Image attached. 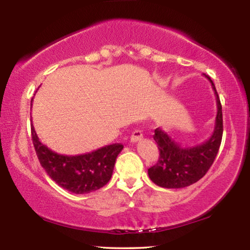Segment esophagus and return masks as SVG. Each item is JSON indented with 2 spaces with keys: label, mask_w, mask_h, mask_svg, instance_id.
<instances>
[{
  "label": "esophagus",
  "mask_w": 250,
  "mask_h": 250,
  "mask_svg": "<svg viewBox=\"0 0 250 250\" xmlns=\"http://www.w3.org/2000/svg\"><path fill=\"white\" fill-rule=\"evenodd\" d=\"M143 138V134H142V131H140V129H135L134 132L132 133L131 135V142H138L140 140H142Z\"/></svg>",
  "instance_id": "esophagus-1"
}]
</instances>
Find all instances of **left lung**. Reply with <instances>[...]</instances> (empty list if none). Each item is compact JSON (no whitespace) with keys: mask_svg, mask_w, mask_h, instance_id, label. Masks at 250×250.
I'll use <instances>...</instances> for the list:
<instances>
[{"mask_svg":"<svg viewBox=\"0 0 250 250\" xmlns=\"http://www.w3.org/2000/svg\"><path fill=\"white\" fill-rule=\"evenodd\" d=\"M206 78L211 83L216 95L217 114L213 134L198 146H182L162 128H156L153 140L158 146L159 158L156 165L148 169V174L157 186L166 189L189 187L199 181L213 165L223 135V116L220 97L213 81L208 76Z\"/></svg>","mask_w":250,"mask_h":250,"instance_id":"8db88e82","label":"left lung"}]
</instances>
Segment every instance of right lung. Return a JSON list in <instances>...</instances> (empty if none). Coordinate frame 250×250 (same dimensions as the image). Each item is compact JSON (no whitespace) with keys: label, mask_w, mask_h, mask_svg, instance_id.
Returning <instances> with one entry per match:
<instances>
[{"label":"right lung","mask_w":250,"mask_h":250,"mask_svg":"<svg viewBox=\"0 0 250 250\" xmlns=\"http://www.w3.org/2000/svg\"><path fill=\"white\" fill-rule=\"evenodd\" d=\"M32 139L36 155L47 175L58 186L77 194L90 193L104 187L111 179L116 158L124 148L122 143H114L84 155L64 156L43 145L33 125Z\"/></svg>","instance_id":"right-lung-1"}]
</instances>
